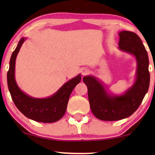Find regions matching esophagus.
Returning a JSON list of instances; mask_svg holds the SVG:
<instances>
[{
  "mask_svg": "<svg viewBox=\"0 0 155 155\" xmlns=\"http://www.w3.org/2000/svg\"><path fill=\"white\" fill-rule=\"evenodd\" d=\"M81 73L82 75H87L89 73V69L87 68H82L81 70Z\"/></svg>",
  "mask_w": 155,
  "mask_h": 155,
  "instance_id": "1",
  "label": "esophagus"
}]
</instances>
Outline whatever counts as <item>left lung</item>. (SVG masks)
<instances>
[{
    "instance_id": "1",
    "label": "left lung",
    "mask_w": 155,
    "mask_h": 155,
    "mask_svg": "<svg viewBox=\"0 0 155 155\" xmlns=\"http://www.w3.org/2000/svg\"><path fill=\"white\" fill-rule=\"evenodd\" d=\"M118 35V49L132 55L136 60L137 69L132 85L122 94H114L95 76L83 78L87 87L90 109L101 120H118L132 115L140 105L150 86L149 58L140 38L129 31H120Z\"/></svg>"
}]
</instances>
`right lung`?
<instances>
[{
    "mask_svg": "<svg viewBox=\"0 0 155 155\" xmlns=\"http://www.w3.org/2000/svg\"><path fill=\"white\" fill-rule=\"evenodd\" d=\"M26 37H22L13 52L7 74L8 86L12 99L21 113L30 119L41 123H54L60 120L66 111L69 97L75 87L81 81L80 74L65 82L54 94L46 98H36L19 87L15 80V61Z\"/></svg>",
    "mask_w": 155,
    "mask_h": 155,
    "instance_id": "right-lung-1",
    "label": "right lung"
}]
</instances>
